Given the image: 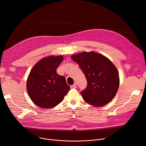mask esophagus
<instances>
[{
  "label": "esophagus",
  "instance_id": "34e87169",
  "mask_svg": "<svg viewBox=\"0 0 146 146\" xmlns=\"http://www.w3.org/2000/svg\"><path fill=\"white\" fill-rule=\"evenodd\" d=\"M72 87H73V88H77V84H76V82L74 83V84L73 85H72Z\"/></svg>",
  "mask_w": 146,
  "mask_h": 146
}]
</instances>
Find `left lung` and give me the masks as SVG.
<instances>
[{
  "mask_svg": "<svg viewBox=\"0 0 146 146\" xmlns=\"http://www.w3.org/2000/svg\"><path fill=\"white\" fill-rule=\"evenodd\" d=\"M87 80V87L81 95L87 103L103 106L115 96L119 86L117 69L106 56L94 52H82L72 55Z\"/></svg>",
  "mask_w": 146,
  "mask_h": 146,
  "instance_id": "obj_1",
  "label": "left lung"
}]
</instances>
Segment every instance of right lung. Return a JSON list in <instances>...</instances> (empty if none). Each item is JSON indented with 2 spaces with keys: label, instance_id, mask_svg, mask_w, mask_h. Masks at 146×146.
I'll list each match as a JSON object with an SVG mask.
<instances>
[{
  "label": "right lung",
  "instance_id": "1",
  "mask_svg": "<svg viewBox=\"0 0 146 146\" xmlns=\"http://www.w3.org/2000/svg\"><path fill=\"white\" fill-rule=\"evenodd\" d=\"M64 60L62 55H50L41 59L31 69L27 81V90L31 100L43 109L53 108L70 90L64 76L56 69Z\"/></svg>",
  "mask_w": 146,
  "mask_h": 146
}]
</instances>
